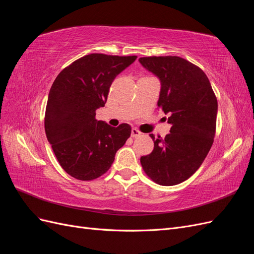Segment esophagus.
<instances>
[{
    "label": "esophagus",
    "instance_id": "obj_1",
    "mask_svg": "<svg viewBox=\"0 0 254 254\" xmlns=\"http://www.w3.org/2000/svg\"><path fill=\"white\" fill-rule=\"evenodd\" d=\"M141 134H142V132L140 131V130H137L136 128L131 129V136L132 137H137V136H140Z\"/></svg>",
    "mask_w": 254,
    "mask_h": 254
}]
</instances>
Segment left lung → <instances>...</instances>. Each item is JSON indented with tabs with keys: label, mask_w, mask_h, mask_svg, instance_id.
<instances>
[{
	"label": "left lung",
	"mask_w": 254,
	"mask_h": 254,
	"mask_svg": "<svg viewBox=\"0 0 254 254\" xmlns=\"http://www.w3.org/2000/svg\"><path fill=\"white\" fill-rule=\"evenodd\" d=\"M140 64L161 81L158 107L170 113L171 133L150 134L151 153L141 157L149 178L160 186L189 179L204 161L216 131L217 98L200 67L178 56L142 57Z\"/></svg>",
	"instance_id": "8db88e82"
}]
</instances>
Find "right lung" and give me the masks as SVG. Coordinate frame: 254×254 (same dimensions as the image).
<instances>
[{
    "instance_id": "obj_1",
    "label": "right lung",
    "mask_w": 254,
    "mask_h": 254,
    "mask_svg": "<svg viewBox=\"0 0 254 254\" xmlns=\"http://www.w3.org/2000/svg\"><path fill=\"white\" fill-rule=\"evenodd\" d=\"M136 56L90 54L75 60L54 80L45 109L48 141L61 167L75 179L89 181L111 167L131 127H111L95 119L112 81Z\"/></svg>"
}]
</instances>
